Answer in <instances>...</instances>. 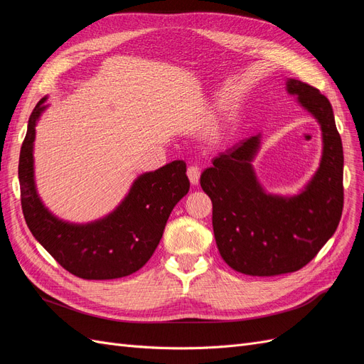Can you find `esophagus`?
<instances>
[{
	"instance_id": "obj_1",
	"label": "esophagus",
	"mask_w": 364,
	"mask_h": 364,
	"mask_svg": "<svg viewBox=\"0 0 364 364\" xmlns=\"http://www.w3.org/2000/svg\"><path fill=\"white\" fill-rule=\"evenodd\" d=\"M186 174H188V179L193 185H197L200 181V168L197 165H190L188 170H186Z\"/></svg>"
}]
</instances>
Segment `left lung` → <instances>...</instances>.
I'll return each instance as SVG.
<instances>
[{
  "label": "left lung",
  "mask_w": 364,
  "mask_h": 364,
  "mask_svg": "<svg viewBox=\"0 0 364 364\" xmlns=\"http://www.w3.org/2000/svg\"><path fill=\"white\" fill-rule=\"evenodd\" d=\"M287 91L321 123L323 156L306 190L284 199L262 191L250 162L259 136H250L213 161L200 176L213 202L220 255L250 277H277L306 266L333 237L343 211V147L331 103L314 86L290 79Z\"/></svg>",
  "instance_id": "1"
}]
</instances>
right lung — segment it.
<instances>
[{
  "instance_id": "right-lung-1",
  "label": "right lung",
  "mask_w": 364,
  "mask_h": 364,
  "mask_svg": "<svg viewBox=\"0 0 364 364\" xmlns=\"http://www.w3.org/2000/svg\"><path fill=\"white\" fill-rule=\"evenodd\" d=\"M46 98L28 118L27 135L19 153L21 206L26 223L39 243L60 266L82 279L129 277L150 259L164 234L165 223L190 190L186 164L173 161L139 176L115 211L91 225H70L53 217L35 190L33 141Z\"/></svg>"
}]
</instances>
